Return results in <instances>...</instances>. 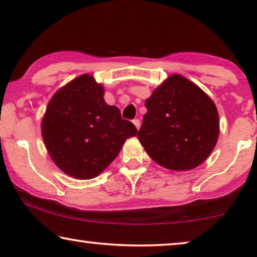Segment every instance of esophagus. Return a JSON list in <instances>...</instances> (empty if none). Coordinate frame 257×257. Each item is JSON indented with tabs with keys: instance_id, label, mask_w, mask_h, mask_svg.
Returning a JSON list of instances; mask_svg holds the SVG:
<instances>
[{
	"instance_id": "esophagus-1",
	"label": "esophagus",
	"mask_w": 257,
	"mask_h": 257,
	"mask_svg": "<svg viewBox=\"0 0 257 257\" xmlns=\"http://www.w3.org/2000/svg\"><path fill=\"white\" fill-rule=\"evenodd\" d=\"M133 124H135L137 130H139V128H140V125H142V124H140L139 119H135V120H133Z\"/></svg>"
}]
</instances>
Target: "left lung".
<instances>
[{
	"mask_svg": "<svg viewBox=\"0 0 257 257\" xmlns=\"http://www.w3.org/2000/svg\"><path fill=\"white\" fill-rule=\"evenodd\" d=\"M145 106L138 139L160 166L193 170L212 153L219 138V114L213 100L194 83L180 75L168 77Z\"/></svg>",
	"mask_w": 257,
	"mask_h": 257,
	"instance_id": "1",
	"label": "left lung"
}]
</instances>
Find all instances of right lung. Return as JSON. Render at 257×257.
<instances>
[{"mask_svg": "<svg viewBox=\"0 0 257 257\" xmlns=\"http://www.w3.org/2000/svg\"><path fill=\"white\" fill-rule=\"evenodd\" d=\"M136 126L104 100V89L83 75L58 90L42 121V136L54 163L68 175L92 179L120 152Z\"/></svg>", "mask_w": 257, "mask_h": 257, "instance_id": "obj_1", "label": "right lung"}]
</instances>
